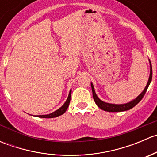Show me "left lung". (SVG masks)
<instances>
[{
	"label": "left lung",
	"instance_id": "1",
	"mask_svg": "<svg viewBox=\"0 0 157 157\" xmlns=\"http://www.w3.org/2000/svg\"><path fill=\"white\" fill-rule=\"evenodd\" d=\"M150 77H149L148 82H147V84L145 87L144 91L136 98L135 99H134L131 102H128V103L126 104H121V105H115V104H111V103H107V102H103V101L100 100L99 98L97 97L96 96V93H95L94 90V87H93V83H91V87H92V92H93V99H94L95 102H96V105H98L99 108H100L101 109L104 111H106V112H123V111H127L129 110V109H132L133 107L135 106L142 99H143L144 96L146 93L147 88H148L149 85H150V82L152 80V65H151V62L150 61Z\"/></svg>",
	"mask_w": 157,
	"mask_h": 157
}]
</instances>
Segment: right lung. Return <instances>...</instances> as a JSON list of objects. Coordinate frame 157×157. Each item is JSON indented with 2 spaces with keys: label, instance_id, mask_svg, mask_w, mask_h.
<instances>
[{
  "label": "right lung",
  "instance_id": "add662e5",
  "mask_svg": "<svg viewBox=\"0 0 157 157\" xmlns=\"http://www.w3.org/2000/svg\"><path fill=\"white\" fill-rule=\"evenodd\" d=\"M71 90L70 91L68 97H67V100H66L65 103L62 105L59 109L56 110L55 112H52V113L49 114V115H39L38 117L39 118H55V117H58L59 115H63L64 112H66L67 108H68V105L70 104V101H71Z\"/></svg>",
  "mask_w": 157,
  "mask_h": 157
}]
</instances>
